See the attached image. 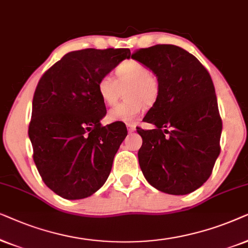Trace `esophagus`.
Here are the masks:
<instances>
[{"instance_id":"1","label":"esophagus","mask_w":248,"mask_h":248,"mask_svg":"<svg viewBox=\"0 0 248 248\" xmlns=\"http://www.w3.org/2000/svg\"><path fill=\"white\" fill-rule=\"evenodd\" d=\"M127 128H128V131H129V133H134V131L136 130V127H135L134 124H127Z\"/></svg>"}]
</instances>
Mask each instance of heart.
Segmentation results:
<instances>
[{"mask_svg": "<svg viewBox=\"0 0 248 248\" xmlns=\"http://www.w3.org/2000/svg\"><path fill=\"white\" fill-rule=\"evenodd\" d=\"M115 76L105 74L97 80V92L107 104H114L124 92L128 101L119 103L108 112V120L111 122H136L143 113L145 103L153 104L157 98L158 85L156 79L146 65L137 60L121 62L115 69Z\"/></svg>", "mask_w": 248, "mask_h": 248, "instance_id": "heart-1", "label": "heart"}]
</instances>
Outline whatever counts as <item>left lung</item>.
I'll list each match as a JSON object with an SVG mask.
<instances>
[{"instance_id": "left-lung-1", "label": "left lung", "mask_w": 248, "mask_h": 248, "mask_svg": "<svg viewBox=\"0 0 248 248\" xmlns=\"http://www.w3.org/2000/svg\"><path fill=\"white\" fill-rule=\"evenodd\" d=\"M156 76V101L137 128L138 161L145 179L163 193L186 195L212 173L222 131L216 91L202 63L176 45H154L131 55Z\"/></svg>"}]
</instances>
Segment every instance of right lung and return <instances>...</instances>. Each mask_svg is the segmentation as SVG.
Segmentation results:
<instances>
[{"label":"right lung","mask_w":248,"mask_h":248,"mask_svg":"<svg viewBox=\"0 0 248 248\" xmlns=\"http://www.w3.org/2000/svg\"><path fill=\"white\" fill-rule=\"evenodd\" d=\"M129 58L128 48L69 52L36 87L28 130L34 161L46 186L63 199L93 195L111 172L127 129L101 126L107 110L97 80Z\"/></svg>","instance_id":"add662e5"}]
</instances>
